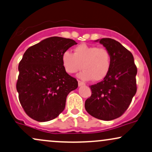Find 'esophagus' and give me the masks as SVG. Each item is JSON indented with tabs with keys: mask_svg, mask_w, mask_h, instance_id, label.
<instances>
[{
	"mask_svg": "<svg viewBox=\"0 0 152 152\" xmlns=\"http://www.w3.org/2000/svg\"><path fill=\"white\" fill-rule=\"evenodd\" d=\"M78 85H79V87H82V86H83V85H85V83H84L83 82H82V81H78Z\"/></svg>",
	"mask_w": 152,
	"mask_h": 152,
	"instance_id": "1",
	"label": "esophagus"
}]
</instances>
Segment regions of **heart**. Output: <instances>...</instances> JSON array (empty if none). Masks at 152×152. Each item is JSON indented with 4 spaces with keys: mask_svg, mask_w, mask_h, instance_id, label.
<instances>
[{
    "mask_svg": "<svg viewBox=\"0 0 152 152\" xmlns=\"http://www.w3.org/2000/svg\"><path fill=\"white\" fill-rule=\"evenodd\" d=\"M62 65L68 74L84 69L79 77L84 80H103L111 67V56L105 48L82 44L75 48L74 53L65 50L62 53Z\"/></svg>",
    "mask_w": 152,
    "mask_h": 152,
    "instance_id": "1",
    "label": "heart"
}]
</instances>
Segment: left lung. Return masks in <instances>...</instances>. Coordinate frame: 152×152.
I'll return each instance as SVG.
<instances>
[{
  "label": "left lung",
  "mask_w": 152,
  "mask_h": 152,
  "mask_svg": "<svg viewBox=\"0 0 152 152\" xmlns=\"http://www.w3.org/2000/svg\"><path fill=\"white\" fill-rule=\"evenodd\" d=\"M99 42L110 52L111 67L107 76L90 86L91 95L85 107L91 116L103 121H111L128 109L137 91V69L130 51L117 41L103 38Z\"/></svg>",
  "instance_id": "obj_1"
}]
</instances>
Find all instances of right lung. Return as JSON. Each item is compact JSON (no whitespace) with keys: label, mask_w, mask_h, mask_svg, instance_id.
I'll use <instances>...</instances> for the list:
<instances>
[{"label":"right lung","mask_w":152,"mask_h":152,"mask_svg":"<svg viewBox=\"0 0 152 152\" xmlns=\"http://www.w3.org/2000/svg\"><path fill=\"white\" fill-rule=\"evenodd\" d=\"M74 40L49 37L29 47L19 63L16 88L21 106L29 117L39 122L51 121L65 107L67 94L78 82L62 65V53Z\"/></svg>","instance_id":"obj_1"}]
</instances>
